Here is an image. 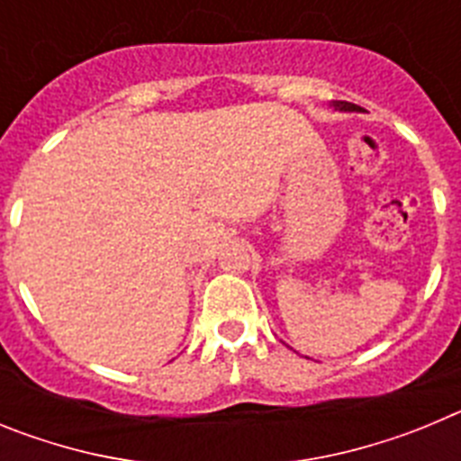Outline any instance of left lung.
Wrapping results in <instances>:
<instances>
[{"label":"left lung","mask_w":461,"mask_h":461,"mask_svg":"<svg viewBox=\"0 0 461 461\" xmlns=\"http://www.w3.org/2000/svg\"><path fill=\"white\" fill-rule=\"evenodd\" d=\"M332 105H335V110H344V113H353V110H360V105L356 104H348V101H332Z\"/></svg>","instance_id":"left-lung-1"}]
</instances>
